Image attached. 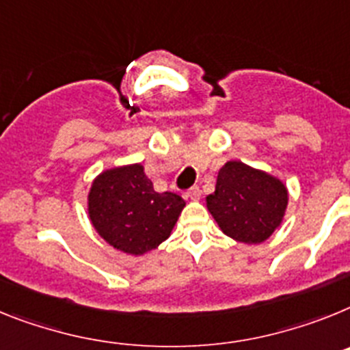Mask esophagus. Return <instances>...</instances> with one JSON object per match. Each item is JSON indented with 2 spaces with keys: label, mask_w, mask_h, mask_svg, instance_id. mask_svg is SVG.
Masks as SVG:
<instances>
[{
  "label": "esophagus",
  "mask_w": 350,
  "mask_h": 350,
  "mask_svg": "<svg viewBox=\"0 0 350 350\" xmlns=\"http://www.w3.org/2000/svg\"><path fill=\"white\" fill-rule=\"evenodd\" d=\"M200 193H202V192H200L199 188L192 187V188H190V190H188V192H187V197H188V199H190V200H199V199H200Z\"/></svg>",
  "instance_id": "1"
}]
</instances>
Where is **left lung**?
<instances>
[{
	"label": "left lung",
	"mask_w": 350,
	"mask_h": 350,
	"mask_svg": "<svg viewBox=\"0 0 350 350\" xmlns=\"http://www.w3.org/2000/svg\"><path fill=\"white\" fill-rule=\"evenodd\" d=\"M287 204L288 190L280 178L239 160L220 167L215 192L206 197L221 232L245 245L266 241L282 226Z\"/></svg>",
	"instance_id": "left-lung-1"
}]
</instances>
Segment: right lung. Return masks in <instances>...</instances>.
Listing matches in <instances>:
<instances>
[{
	"instance_id": "add662e5",
	"label": "right lung",
	"mask_w": 350,
	"mask_h": 350,
	"mask_svg": "<svg viewBox=\"0 0 350 350\" xmlns=\"http://www.w3.org/2000/svg\"><path fill=\"white\" fill-rule=\"evenodd\" d=\"M185 206L178 193L157 192L142 163L105 169L88 192V217L100 238L135 257L171 236Z\"/></svg>"
}]
</instances>
